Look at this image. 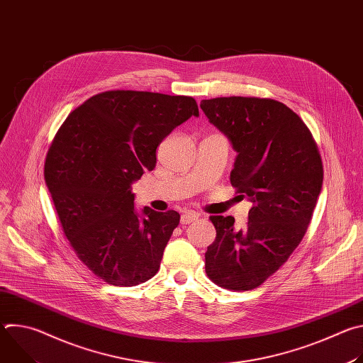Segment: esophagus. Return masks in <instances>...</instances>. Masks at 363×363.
Masks as SVG:
<instances>
[{"instance_id": "34e87169", "label": "esophagus", "mask_w": 363, "mask_h": 363, "mask_svg": "<svg viewBox=\"0 0 363 363\" xmlns=\"http://www.w3.org/2000/svg\"><path fill=\"white\" fill-rule=\"evenodd\" d=\"M195 220H198V214H195V213H192V211H188V213H185V214L181 216V224H182V225L191 224V223H194Z\"/></svg>"}]
</instances>
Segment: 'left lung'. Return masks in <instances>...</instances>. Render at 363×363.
<instances>
[{
    "instance_id": "1",
    "label": "left lung",
    "mask_w": 363,
    "mask_h": 363,
    "mask_svg": "<svg viewBox=\"0 0 363 363\" xmlns=\"http://www.w3.org/2000/svg\"><path fill=\"white\" fill-rule=\"evenodd\" d=\"M201 109L237 152L231 184L252 202L248 223L214 216L216 241L205 272L220 287L251 290L283 266L306 234L323 184L318 145L283 103L257 97H217Z\"/></svg>"
}]
</instances>
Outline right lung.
Here are the masks:
<instances>
[{
	"label": "right lung",
	"instance_id": "obj_1",
	"mask_svg": "<svg viewBox=\"0 0 363 363\" xmlns=\"http://www.w3.org/2000/svg\"><path fill=\"white\" fill-rule=\"evenodd\" d=\"M191 116L188 96L112 90L74 109L51 145L45 185L80 260L113 286L157 274L177 211L135 208L132 184L157 165L158 145Z\"/></svg>",
	"mask_w": 363,
	"mask_h": 363
}]
</instances>
